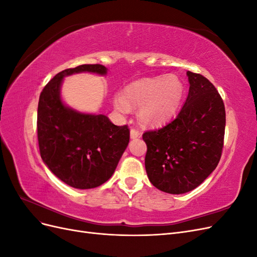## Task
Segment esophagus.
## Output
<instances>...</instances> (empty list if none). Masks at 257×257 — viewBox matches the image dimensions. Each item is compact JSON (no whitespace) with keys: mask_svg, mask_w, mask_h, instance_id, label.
Masks as SVG:
<instances>
[{"mask_svg":"<svg viewBox=\"0 0 257 257\" xmlns=\"http://www.w3.org/2000/svg\"><path fill=\"white\" fill-rule=\"evenodd\" d=\"M141 136V132H139L137 128L132 127L131 128V138H137Z\"/></svg>","mask_w":257,"mask_h":257,"instance_id":"34e87169","label":"esophagus"}]
</instances>
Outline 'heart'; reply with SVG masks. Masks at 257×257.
Wrapping results in <instances>:
<instances>
[{
    "label": "heart",
    "mask_w": 257,
    "mask_h": 257,
    "mask_svg": "<svg viewBox=\"0 0 257 257\" xmlns=\"http://www.w3.org/2000/svg\"><path fill=\"white\" fill-rule=\"evenodd\" d=\"M184 95L182 81L177 76H157L131 83L124 95L114 97V107L128 113L132 106H139L138 115L146 124H162L177 113Z\"/></svg>",
    "instance_id": "1"
}]
</instances>
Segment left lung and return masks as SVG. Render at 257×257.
I'll return each mask as SVG.
<instances>
[{
  "label": "left lung",
  "mask_w": 257,
  "mask_h": 257,
  "mask_svg": "<svg viewBox=\"0 0 257 257\" xmlns=\"http://www.w3.org/2000/svg\"><path fill=\"white\" fill-rule=\"evenodd\" d=\"M190 90L176 118L146 131V172L155 188L170 194L192 191L217 166L224 146V102L206 77L188 72Z\"/></svg>",
  "instance_id": "obj_1"
}]
</instances>
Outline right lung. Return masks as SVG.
I'll use <instances>...</instances> for the list:
<instances>
[{"label": "right lung", "instance_id": "obj_1", "mask_svg": "<svg viewBox=\"0 0 257 257\" xmlns=\"http://www.w3.org/2000/svg\"><path fill=\"white\" fill-rule=\"evenodd\" d=\"M80 72L100 75V64H82L57 74L38 100L37 139L41 157L51 172L76 189H92L109 179L130 142L127 125L116 126L104 114L79 113L60 98L64 76Z\"/></svg>", "mask_w": 257, "mask_h": 257}]
</instances>
